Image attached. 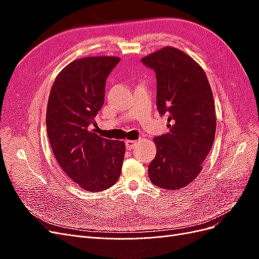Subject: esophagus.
Returning <instances> with one entry per match:
<instances>
[{
	"mask_svg": "<svg viewBox=\"0 0 259 259\" xmlns=\"http://www.w3.org/2000/svg\"><path fill=\"white\" fill-rule=\"evenodd\" d=\"M125 145H126L127 150H132V149H134L136 147L137 140H126V142H125Z\"/></svg>",
	"mask_w": 259,
	"mask_h": 259,
	"instance_id": "esophagus-1",
	"label": "esophagus"
}]
</instances>
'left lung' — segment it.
<instances>
[{"mask_svg": "<svg viewBox=\"0 0 259 259\" xmlns=\"http://www.w3.org/2000/svg\"><path fill=\"white\" fill-rule=\"evenodd\" d=\"M156 75V107L168 115L169 132L154 137L156 154L149 164L151 183L166 190L197 178L213 146L216 114L204 70L183 51L165 46L142 58Z\"/></svg>", "mask_w": 259, "mask_h": 259, "instance_id": "8db88e82", "label": "left lung"}]
</instances>
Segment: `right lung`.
I'll use <instances>...</instances> for the list:
<instances>
[{
	"label": "right lung",
	"mask_w": 259,
	"mask_h": 259,
	"mask_svg": "<svg viewBox=\"0 0 259 259\" xmlns=\"http://www.w3.org/2000/svg\"><path fill=\"white\" fill-rule=\"evenodd\" d=\"M121 58L85 57L58 73L46 109V131L58 164L80 189L104 191L119 179L125 144L98 136L95 116L105 101L107 76Z\"/></svg>",
	"instance_id": "obj_1"
}]
</instances>
